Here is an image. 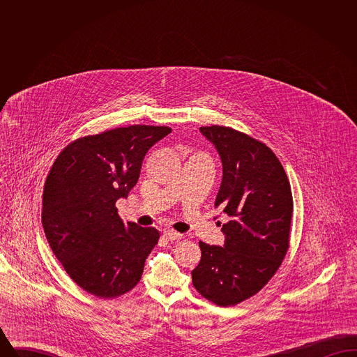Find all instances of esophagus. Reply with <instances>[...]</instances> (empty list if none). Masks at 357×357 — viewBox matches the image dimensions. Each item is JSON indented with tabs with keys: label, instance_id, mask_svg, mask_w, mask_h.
Here are the masks:
<instances>
[{
	"label": "esophagus",
	"instance_id": "obj_1",
	"mask_svg": "<svg viewBox=\"0 0 357 357\" xmlns=\"http://www.w3.org/2000/svg\"><path fill=\"white\" fill-rule=\"evenodd\" d=\"M163 237L166 238V239H169V241H178V239H181L183 236H182L181 233H178V231L167 230V231L163 233Z\"/></svg>",
	"mask_w": 357,
	"mask_h": 357
}]
</instances>
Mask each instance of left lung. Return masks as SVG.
<instances>
[{"label": "left lung", "mask_w": 357, "mask_h": 357, "mask_svg": "<svg viewBox=\"0 0 357 357\" xmlns=\"http://www.w3.org/2000/svg\"><path fill=\"white\" fill-rule=\"evenodd\" d=\"M199 130L221 156L215 207L229 221L222 225L223 248L199 241L202 257L191 272L192 285L210 303L234 306L264 288L287 255L291 188L281 162L265 143L230 127Z\"/></svg>", "instance_id": "1"}]
</instances>
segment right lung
Masks as SVG:
<instances>
[{
	"label": "right lung",
	"mask_w": 357,
	"mask_h": 357,
	"mask_svg": "<svg viewBox=\"0 0 357 357\" xmlns=\"http://www.w3.org/2000/svg\"><path fill=\"white\" fill-rule=\"evenodd\" d=\"M170 127L136 124L79 137L47 176L41 221L52 252L85 291L115 298L135 288L159 241L153 227L124 225L116 201L135 186L144 155Z\"/></svg>",
	"instance_id": "right-lung-1"
}]
</instances>
